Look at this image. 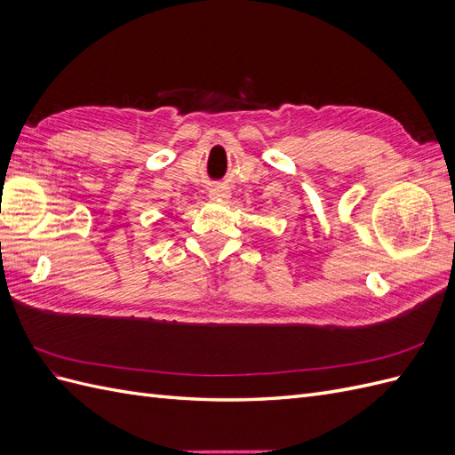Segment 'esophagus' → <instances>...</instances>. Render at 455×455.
<instances>
[{
    "mask_svg": "<svg viewBox=\"0 0 455 455\" xmlns=\"http://www.w3.org/2000/svg\"><path fill=\"white\" fill-rule=\"evenodd\" d=\"M209 197L211 199H228L229 197V191L224 186H212L209 189Z\"/></svg>",
    "mask_w": 455,
    "mask_h": 455,
    "instance_id": "1",
    "label": "esophagus"
}]
</instances>
